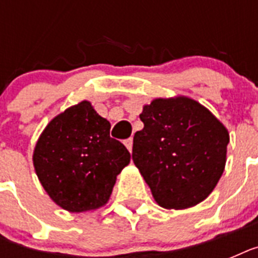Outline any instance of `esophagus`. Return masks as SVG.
<instances>
[{
    "label": "esophagus",
    "instance_id": "34e87169",
    "mask_svg": "<svg viewBox=\"0 0 258 258\" xmlns=\"http://www.w3.org/2000/svg\"><path fill=\"white\" fill-rule=\"evenodd\" d=\"M124 145H125V147L128 149L130 153H131V151H133V138H128V139H125Z\"/></svg>",
    "mask_w": 258,
    "mask_h": 258
}]
</instances>
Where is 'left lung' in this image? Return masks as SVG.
<instances>
[{
    "label": "left lung",
    "mask_w": 258,
    "mask_h": 258,
    "mask_svg": "<svg viewBox=\"0 0 258 258\" xmlns=\"http://www.w3.org/2000/svg\"><path fill=\"white\" fill-rule=\"evenodd\" d=\"M133 161L158 205L186 209L200 204L218 183L226 162L228 130L188 97L155 99L139 115Z\"/></svg>",
    "instance_id": "8db88e82"
}]
</instances>
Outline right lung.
I'll return each mask as SVG.
<instances>
[{
    "mask_svg": "<svg viewBox=\"0 0 258 258\" xmlns=\"http://www.w3.org/2000/svg\"><path fill=\"white\" fill-rule=\"evenodd\" d=\"M111 124L89 101L50 120L37 141L33 165L42 187L68 212L103 206L116 175L130 163L124 145L109 137Z\"/></svg>",
    "mask_w": 258,
    "mask_h": 258,
    "instance_id": "add662e5",
    "label": "right lung"
}]
</instances>
